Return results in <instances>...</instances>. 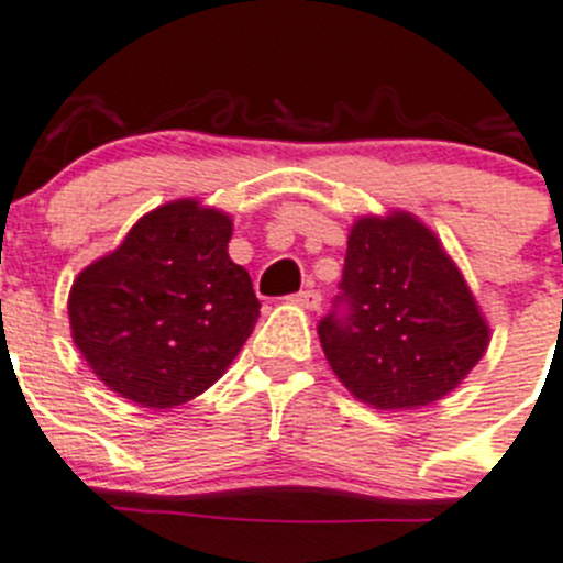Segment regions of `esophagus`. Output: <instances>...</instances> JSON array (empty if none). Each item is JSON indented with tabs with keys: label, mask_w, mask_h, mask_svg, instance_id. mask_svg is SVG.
<instances>
[{
	"label": "esophagus",
	"mask_w": 563,
	"mask_h": 563,
	"mask_svg": "<svg viewBox=\"0 0 563 563\" xmlns=\"http://www.w3.org/2000/svg\"><path fill=\"white\" fill-rule=\"evenodd\" d=\"M292 301L303 309H321V292L318 290H301L298 296H292Z\"/></svg>",
	"instance_id": "esophagus-1"
}]
</instances>
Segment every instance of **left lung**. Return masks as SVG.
Returning <instances> with one entry per match:
<instances>
[{"instance_id":"obj_1","label":"left lung","mask_w":563,"mask_h":563,"mask_svg":"<svg viewBox=\"0 0 563 563\" xmlns=\"http://www.w3.org/2000/svg\"><path fill=\"white\" fill-rule=\"evenodd\" d=\"M321 349L354 399L412 410L443 399L486 354L492 329L435 231L410 211L354 220Z\"/></svg>"}]
</instances>
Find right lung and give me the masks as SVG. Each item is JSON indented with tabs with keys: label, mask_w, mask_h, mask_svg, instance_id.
Masks as SVG:
<instances>
[{
	"label": "right lung",
	"mask_w": 563,
	"mask_h": 563,
	"mask_svg": "<svg viewBox=\"0 0 563 563\" xmlns=\"http://www.w3.org/2000/svg\"><path fill=\"white\" fill-rule=\"evenodd\" d=\"M231 231L225 211L169 200L77 273L71 340L113 394L167 410L225 374L260 318L251 276L229 256Z\"/></svg>",
	"instance_id": "right-lung-1"
}]
</instances>
